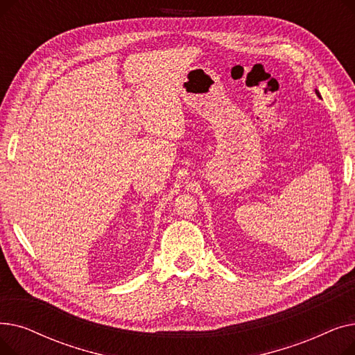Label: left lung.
Returning <instances> with one entry per match:
<instances>
[{
	"label": "left lung",
	"instance_id": "obj_1",
	"mask_svg": "<svg viewBox=\"0 0 355 355\" xmlns=\"http://www.w3.org/2000/svg\"><path fill=\"white\" fill-rule=\"evenodd\" d=\"M315 93H316V96H318V98H321V95H320V92H318V89H315Z\"/></svg>",
	"mask_w": 355,
	"mask_h": 355
}]
</instances>
